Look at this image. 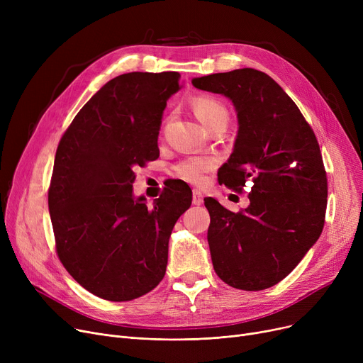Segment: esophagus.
Listing matches in <instances>:
<instances>
[{"label": "esophagus", "mask_w": 363, "mask_h": 363, "mask_svg": "<svg viewBox=\"0 0 363 363\" xmlns=\"http://www.w3.org/2000/svg\"><path fill=\"white\" fill-rule=\"evenodd\" d=\"M193 204L194 206H201L203 204V194L199 189H194L193 191Z\"/></svg>", "instance_id": "1"}]
</instances>
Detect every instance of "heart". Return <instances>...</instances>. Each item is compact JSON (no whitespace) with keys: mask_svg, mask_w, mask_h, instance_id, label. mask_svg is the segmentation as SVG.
<instances>
[{"mask_svg":"<svg viewBox=\"0 0 363 363\" xmlns=\"http://www.w3.org/2000/svg\"><path fill=\"white\" fill-rule=\"evenodd\" d=\"M193 108L196 116L207 129L216 123L228 122L226 107L212 97H204V95L196 97L193 100ZM215 164L216 160L211 156H191L184 159L175 166V175L182 181L200 185L206 181L207 172L213 169Z\"/></svg>","mask_w":363,"mask_h":363,"instance_id":"b5f03b06","label":"heart"}]
</instances>
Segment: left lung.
<instances>
[{"instance_id":"1","label":"left lung","mask_w":363,"mask_h":363,"mask_svg":"<svg viewBox=\"0 0 363 363\" xmlns=\"http://www.w3.org/2000/svg\"><path fill=\"white\" fill-rule=\"evenodd\" d=\"M191 82L225 95L237 111V138L218 172L219 182L240 189L253 181L250 204L238 213L204 199L215 272L238 290L269 289L296 268L322 233L328 186L319 144L296 103L260 70L237 69Z\"/></svg>"}]
</instances>
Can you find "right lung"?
<instances>
[{"label":"right lung","instance_id":"obj_1","mask_svg":"<svg viewBox=\"0 0 363 363\" xmlns=\"http://www.w3.org/2000/svg\"><path fill=\"white\" fill-rule=\"evenodd\" d=\"M178 72H132L108 81L76 114L55 152L48 208L55 249L85 290L128 301L157 287L169 237L191 206L184 186L164 188L151 207L135 197L133 167L159 157L167 100Z\"/></svg>","mask_w":363,"mask_h":363}]
</instances>
